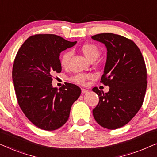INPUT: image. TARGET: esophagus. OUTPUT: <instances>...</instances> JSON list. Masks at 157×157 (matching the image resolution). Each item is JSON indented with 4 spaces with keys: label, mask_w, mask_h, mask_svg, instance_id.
<instances>
[{
    "label": "esophagus",
    "mask_w": 157,
    "mask_h": 157,
    "mask_svg": "<svg viewBox=\"0 0 157 157\" xmlns=\"http://www.w3.org/2000/svg\"><path fill=\"white\" fill-rule=\"evenodd\" d=\"M87 92H88V90L85 89H81V93L82 94H86V93H87Z\"/></svg>",
    "instance_id": "esophagus-1"
}]
</instances>
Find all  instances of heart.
Instances as JSON below:
<instances>
[{
  "mask_svg": "<svg viewBox=\"0 0 157 157\" xmlns=\"http://www.w3.org/2000/svg\"><path fill=\"white\" fill-rule=\"evenodd\" d=\"M80 49L86 58L91 62L96 61L99 57L101 53L100 48H98V46L92 43H86V44H83L81 46ZM71 56V53L70 51H66L65 52L62 53L61 58H60V63L63 67H67ZM92 78H93V76L91 74H79L73 76L71 80L78 84L83 85L85 84L86 80L91 79Z\"/></svg>",
  "mask_w": 157,
  "mask_h": 157,
  "instance_id": "obj_1",
  "label": "heart"
}]
</instances>
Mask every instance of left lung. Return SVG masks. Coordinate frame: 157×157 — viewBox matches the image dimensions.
<instances>
[{
	"label": "left lung",
	"instance_id": "obj_1",
	"mask_svg": "<svg viewBox=\"0 0 157 157\" xmlns=\"http://www.w3.org/2000/svg\"><path fill=\"white\" fill-rule=\"evenodd\" d=\"M91 38L107 48L101 82L109 86L107 93L97 87L92 89L99 97L93 115L102 127L117 129L128 124L142 106L147 86L145 62L138 46L128 38L111 33Z\"/></svg>",
	"mask_w": 157,
	"mask_h": 157
}]
</instances>
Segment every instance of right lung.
Segmentation results:
<instances>
[{
  "label": "right lung",
  "mask_w": 157,
  "mask_h": 157,
  "mask_svg": "<svg viewBox=\"0 0 157 157\" xmlns=\"http://www.w3.org/2000/svg\"><path fill=\"white\" fill-rule=\"evenodd\" d=\"M76 44L54 34H37L23 43L15 58L12 78L18 105L41 129L61 127L81 95L80 88L73 83H66L59 90L51 83L53 73L61 71L60 53Z\"/></svg>",
  "instance_id": "add662e5"
}]
</instances>
